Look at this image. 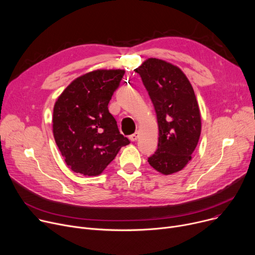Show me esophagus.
Listing matches in <instances>:
<instances>
[{
    "label": "esophagus",
    "instance_id": "34e87169",
    "mask_svg": "<svg viewBox=\"0 0 255 255\" xmlns=\"http://www.w3.org/2000/svg\"><path fill=\"white\" fill-rule=\"evenodd\" d=\"M128 138H129V140H130L131 142H134V141H136V140H138V138H139V132H138V131L133 132L132 134H130V135L128 136Z\"/></svg>",
    "mask_w": 255,
    "mask_h": 255
}]
</instances>
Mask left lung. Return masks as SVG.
Here are the masks:
<instances>
[{
    "label": "left lung",
    "mask_w": 255,
    "mask_h": 255,
    "mask_svg": "<svg viewBox=\"0 0 255 255\" xmlns=\"http://www.w3.org/2000/svg\"><path fill=\"white\" fill-rule=\"evenodd\" d=\"M157 116L158 148L148 158L162 174L182 170L192 159L201 133V116L194 90L177 66L149 58L135 69Z\"/></svg>",
    "instance_id": "obj_1"
}]
</instances>
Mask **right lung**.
I'll return each mask as SVG.
<instances>
[{
	"label": "right lung",
	"instance_id": "add662e5",
	"mask_svg": "<svg viewBox=\"0 0 255 255\" xmlns=\"http://www.w3.org/2000/svg\"><path fill=\"white\" fill-rule=\"evenodd\" d=\"M125 74L98 69L75 80L58 98L53 133L68 167L84 175L100 174L129 141L121 132L108 103Z\"/></svg>",
	"mask_w": 255,
	"mask_h": 255
}]
</instances>
